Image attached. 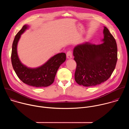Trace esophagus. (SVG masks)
<instances>
[{
	"instance_id": "1",
	"label": "esophagus",
	"mask_w": 129,
	"mask_h": 129,
	"mask_svg": "<svg viewBox=\"0 0 129 129\" xmlns=\"http://www.w3.org/2000/svg\"><path fill=\"white\" fill-rule=\"evenodd\" d=\"M66 56H67V58L68 59H71L72 58V52L71 51L69 50V51H68L67 53H66Z\"/></svg>"
}]
</instances>
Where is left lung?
<instances>
[{
    "instance_id": "left-lung-1",
    "label": "left lung",
    "mask_w": 129,
    "mask_h": 129,
    "mask_svg": "<svg viewBox=\"0 0 129 129\" xmlns=\"http://www.w3.org/2000/svg\"><path fill=\"white\" fill-rule=\"evenodd\" d=\"M104 38L100 44L86 42L73 49L77 63L75 79L80 85L94 86L107 81L113 73L117 60L115 39L105 26Z\"/></svg>"
}]
</instances>
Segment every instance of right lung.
I'll list each match as a JSON object with an SVG mask.
<instances>
[{"instance_id": "right-lung-1", "label": "right lung", "mask_w": 129, "mask_h": 129, "mask_svg": "<svg viewBox=\"0 0 129 129\" xmlns=\"http://www.w3.org/2000/svg\"><path fill=\"white\" fill-rule=\"evenodd\" d=\"M27 27L28 25H24L15 37L11 54L13 67L18 77L24 83L35 87H47L53 83L58 69L66 60V54L61 52L56 54L39 67L27 68L21 63L17 51V44L21 35Z\"/></svg>"}]
</instances>
